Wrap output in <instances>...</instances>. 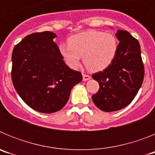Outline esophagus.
<instances>
[{"instance_id":"obj_1","label":"esophagus","mask_w":155,"mask_h":155,"mask_svg":"<svg viewBox=\"0 0 155 155\" xmlns=\"http://www.w3.org/2000/svg\"><path fill=\"white\" fill-rule=\"evenodd\" d=\"M91 79V77L89 76V75H87V74H83V81H88Z\"/></svg>"}]
</instances>
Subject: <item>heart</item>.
<instances>
[{"label": "heart", "instance_id": "heart-1", "mask_svg": "<svg viewBox=\"0 0 155 155\" xmlns=\"http://www.w3.org/2000/svg\"><path fill=\"white\" fill-rule=\"evenodd\" d=\"M59 50L66 64L78 69L83 57L84 65L91 72L103 71L114 61L118 42L112 33L89 30L71 36L69 45L61 43Z\"/></svg>", "mask_w": 155, "mask_h": 155}]
</instances>
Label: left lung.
<instances>
[{"instance_id":"1","label":"left lung","mask_w":155,"mask_h":155,"mask_svg":"<svg viewBox=\"0 0 155 155\" xmlns=\"http://www.w3.org/2000/svg\"><path fill=\"white\" fill-rule=\"evenodd\" d=\"M116 37L120 43L114 61L103 71L92 75L99 90L91 99L105 112L127 106L137 94L144 77L139 42L124 30H117Z\"/></svg>"}]
</instances>
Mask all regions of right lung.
Wrapping results in <instances>:
<instances>
[{
	"label": "right lung",
	"mask_w": 155,
	"mask_h": 155,
	"mask_svg": "<svg viewBox=\"0 0 155 155\" xmlns=\"http://www.w3.org/2000/svg\"><path fill=\"white\" fill-rule=\"evenodd\" d=\"M52 31L27 35L12 52V79L18 95L42 113L61 110L82 75L66 65Z\"/></svg>",
	"instance_id": "obj_1"
}]
</instances>
